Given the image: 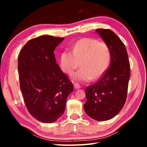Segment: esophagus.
I'll return each mask as SVG.
<instances>
[{
	"mask_svg": "<svg viewBox=\"0 0 147 147\" xmlns=\"http://www.w3.org/2000/svg\"><path fill=\"white\" fill-rule=\"evenodd\" d=\"M74 89H76V90L79 89V88H80V84H79V83H74Z\"/></svg>",
	"mask_w": 147,
	"mask_h": 147,
	"instance_id": "obj_1",
	"label": "esophagus"
}]
</instances>
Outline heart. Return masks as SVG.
<instances>
[{"instance_id":"heart-1","label":"heart","mask_w":147,"mask_h":147,"mask_svg":"<svg viewBox=\"0 0 147 147\" xmlns=\"http://www.w3.org/2000/svg\"><path fill=\"white\" fill-rule=\"evenodd\" d=\"M111 61V52L105 42L90 38L78 40L73 52L65 51L61 55V66L65 73L71 74L80 65L82 68L73 78L79 82L97 80L107 71Z\"/></svg>"}]
</instances>
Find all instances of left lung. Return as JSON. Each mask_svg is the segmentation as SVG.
I'll use <instances>...</instances> for the list:
<instances>
[{
	"instance_id": "left-lung-1",
	"label": "left lung",
	"mask_w": 147,
	"mask_h": 147,
	"mask_svg": "<svg viewBox=\"0 0 147 147\" xmlns=\"http://www.w3.org/2000/svg\"><path fill=\"white\" fill-rule=\"evenodd\" d=\"M111 52V65L97 83L85 89L84 110L90 117L104 121L115 116L126 100L130 65L126 49L111 30H96Z\"/></svg>"
}]
</instances>
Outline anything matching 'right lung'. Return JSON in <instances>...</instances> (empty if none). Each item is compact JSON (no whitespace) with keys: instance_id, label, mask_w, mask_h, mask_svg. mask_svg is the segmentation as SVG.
I'll return each instance as SVG.
<instances>
[{"instance_id":"add662e5","label":"right lung","mask_w":147,"mask_h":147,"mask_svg":"<svg viewBox=\"0 0 147 147\" xmlns=\"http://www.w3.org/2000/svg\"><path fill=\"white\" fill-rule=\"evenodd\" d=\"M64 38L44 35L29 40L18 57L20 89L36 119L54 123L64 114L73 85L56 63L54 51Z\"/></svg>"}]
</instances>
